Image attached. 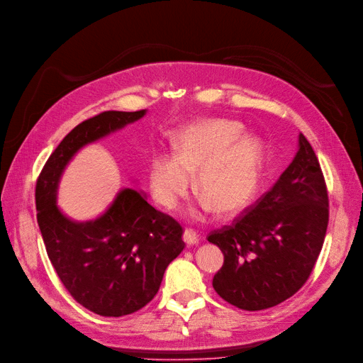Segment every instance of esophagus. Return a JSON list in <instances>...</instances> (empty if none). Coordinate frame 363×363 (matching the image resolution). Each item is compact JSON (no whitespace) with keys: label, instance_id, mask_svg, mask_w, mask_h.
<instances>
[{"label":"esophagus","instance_id":"1","mask_svg":"<svg viewBox=\"0 0 363 363\" xmlns=\"http://www.w3.org/2000/svg\"><path fill=\"white\" fill-rule=\"evenodd\" d=\"M184 240H185V244L189 245V247H194V245H197L200 242V235L196 230H193V229H186L184 232Z\"/></svg>","mask_w":363,"mask_h":363}]
</instances>
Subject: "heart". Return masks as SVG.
<instances>
[{"instance_id": "heart-1", "label": "heart", "mask_w": 363, "mask_h": 363, "mask_svg": "<svg viewBox=\"0 0 363 363\" xmlns=\"http://www.w3.org/2000/svg\"><path fill=\"white\" fill-rule=\"evenodd\" d=\"M242 135V125L227 119H202L179 128L172 138L173 157L157 154L147 166L155 202L177 208L197 172L196 190L206 209L229 213L244 208L260 184L264 150L257 138Z\"/></svg>"}]
</instances>
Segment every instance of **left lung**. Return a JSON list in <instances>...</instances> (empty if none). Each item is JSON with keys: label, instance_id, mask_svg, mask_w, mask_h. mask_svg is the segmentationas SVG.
<instances>
[{"label": "left lung", "instance_id": "obj_1", "mask_svg": "<svg viewBox=\"0 0 363 363\" xmlns=\"http://www.w3.org/2000/svg\"><path fill=\"white\" fill-rule=\"evenodd\" d=\"M329 199L313 146L299 150L272 189L230 225L208 235L224 254L212 279L220 296L240 310L260 311L291 298L310 278L325 242Z\"/></svg>", "mask_w": 363, "mask_h": 363}]
</instances>
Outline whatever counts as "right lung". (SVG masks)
Instances as JSON below:
<instances>
[{"label":"right lung","mask_w":363,"mask_h":363,"mask_svg":"<svg viewBox=\"0 0 363 363\" xmlns=\"http://www.w3.org/2000/svg\"><path fill=\"white\" fill-rule=\"evenodd\" d=\"M146 111H107L76 125L50 154L35 185L37 223L52 266L76 302L103 317L139 311L157 294L185 244L182 227L124 189L103 216L77 223L57 206L61 174L80 147L140 119Z\"/></svg>","instance_id":"right-lung-1"}]
</instances>
